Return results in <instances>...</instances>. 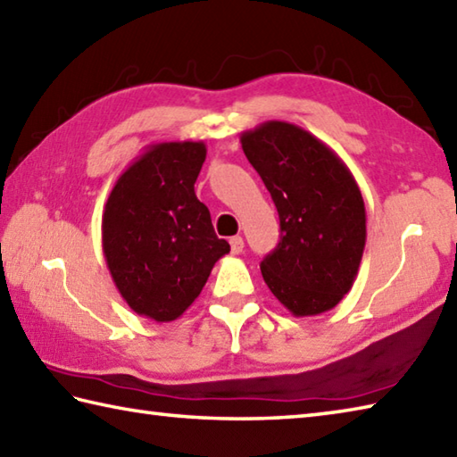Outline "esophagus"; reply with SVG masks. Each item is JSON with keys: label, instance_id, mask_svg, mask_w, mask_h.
Segmentation results:
<instances>
[{"label": "esophagus", "instance_id": "esophagus-1", "mask_svg": "<svg viewBox=\"0 0 457 457\" xmlns=\"http://www.w3.org/2000/svg\"><path fill=\"white\" fill-rule=\"evenodd\" d=\"M243 248H245L243 237H232L230 238V253L232 254H240V253H243Z\"/></svg>", "mask_w": 457, "mask_h": 457}]
</instances>
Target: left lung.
<instances>
[{
  "mask_svg": "<svg viewBox=\"0 0 457 457\" xmlns=\"http://www.w3.org/2000/svg\"><path fill=\"white\" fill-rule=\"evenodd\" d=\"M240 143L280 219V243L261 262L266 287L295 316L332 310L350 292L364 254L366 206L356 179L298 125L266 121Z\"/></svg>",
  "mask_w": 457,
  "mask_h": 457,
  "instance_id": "left-lung-1",
  "label": "left lung"
}]
</instances>
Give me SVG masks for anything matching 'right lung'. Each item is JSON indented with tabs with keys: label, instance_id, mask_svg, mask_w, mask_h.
<instances>
[{
	"label": "right lung",
	"instance_id": "right-lung-1",
	"mask_svg": "<svg viewBox=\"0 0 457 457\" xmlns=\"http://www.w3.org/2000/svg\"><path fill=\"white\" fill-rule=\"evenodd\" d=\"M204 159L203 141L149 145L103 211V254L115 287L133 312L154 322L177 320L230 251L195 195Z\"/></svg>",
	"mask_w": 457,
	"mask_h": 457
}]
</instances>
